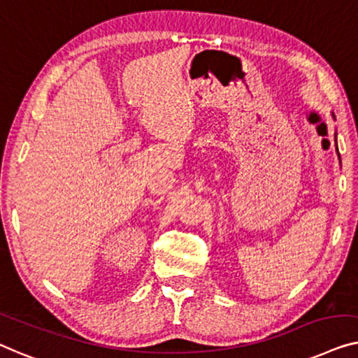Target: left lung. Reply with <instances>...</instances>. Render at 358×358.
Returning a JSON list of instances; mask_svg holds the SVG:
<instances>
[{"label": "left lung", "mask_w": 358, "mask_h": 358, "mask_svg": "<svg viewBox=\"0 0 358 358\" xmlns=\"http://www.w3.org/2000/svg\"><path fill=\"white\" fill-rule=\"evenodd\" d=\"M332 118H334V120H336V117H334V113H332ZM337 154H339V152H337ZM339 160H341V157H339Z\"/></svg>", "instance_id": "8db88e82"}]
</instances>
